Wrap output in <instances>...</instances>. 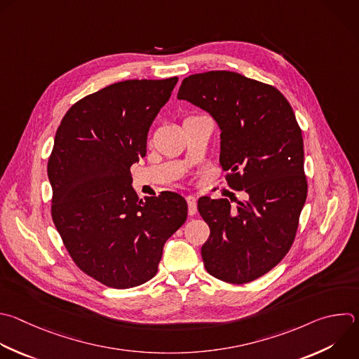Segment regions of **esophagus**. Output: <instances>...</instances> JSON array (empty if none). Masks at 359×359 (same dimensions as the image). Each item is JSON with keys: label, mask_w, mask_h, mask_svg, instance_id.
I'll return each mask as SVG.
<instances>
[{"label": "esophagus", "mask_w": 359, "mask_h": 359, "mask_svg": "<svg viewBox=\"0 0 359 359\" xmlns=\"http://www.w3.org/2000/svg\"><path fill=\"white\" fill-rule=\"evenodd\" d=\"M187 205H189V214L194 215L197 212V198L194 196H187Z\"/></svg>", "instance_id": "34e87169"}]
</instances>
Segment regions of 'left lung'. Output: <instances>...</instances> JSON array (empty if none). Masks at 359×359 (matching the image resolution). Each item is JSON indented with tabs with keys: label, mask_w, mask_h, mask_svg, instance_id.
<instances>
[{
	"label": "left lung",
	"mask_w": 359,
	"mask_h": 359,
	"mask_svg": "<svg viewBox=\"0 0 359 359\" xmlns=\"http://www.w3.org/2000/svg\"><path fill=\"white\" fill-rule=\"evenodd\" d=\"M177 98L215 119L228 186L245 193L235 207L228 198H198V212L210 226L201 247L205 271L232 285L252 282L289 252L307 197L294 112L273 86L226 70L186 77Z\"/></svg>",
	"instance_id": "left-lung-1"
}]
</instances>
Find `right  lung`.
<instances>
[{
    "mask_svg": "<svg viewBox=\"0 0 359 359\" xmlns=\"http://www.w3.org/2000/svg\"><path fill=\"white\" fill-rule=\"evenodd\" d=\"M177 80L107 86L73 104L56 131L52 219L79 269L108 287L151 280L168 238L187 218L177 193L140 200L130 172L147 155L148 131Z\"/></svg>",
    "mask_w": 359,
    "mask_h": 359,
    "instance_id": "right-lung-1",
    "label": "right lung"
}]
</instances>
